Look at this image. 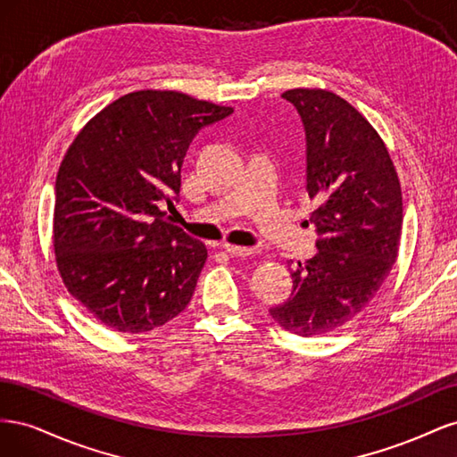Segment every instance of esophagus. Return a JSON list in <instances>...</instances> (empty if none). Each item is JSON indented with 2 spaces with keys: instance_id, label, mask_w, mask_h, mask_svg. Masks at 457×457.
<instances>
[{
  "instance_id": "1",
  "label": "esophagus",
  "mask_w": 457,
  "mask_h": 457,
  "mask_svg": "<svg viewBox=\"0 0 457 457\" xmlns=\"http://www.w3.org/2000/svg\"><path fill=\"white\" fill-rule=\"evenodd\" d=\"M223 250L232 255V257H250L255 253L253 247H244V245H232V244H223Z\"/></svg>"
}]
</instances>
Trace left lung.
Wrapping results in <instances>:
<instances>
[{
	"instance_id": "8db88e82",
	"label": "left lung",
	"mask_w": 457,
	"mask_h": 457,
	"mask_svg": "<svg viewBox=\"0 0 457 457\" xmlns=\"http://www.w3.org/2000/svg\"><path fill=\"white\" fill-rule=\"evenodd\" d=\"M282 96L305 126L318 253L299 262L292 297L270 316L286 331L316 337L353 322L389 276L403 232V190L379 133L353 104L318 87Z\"/></svg>"
}]
</instances>
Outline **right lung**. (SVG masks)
I'll list each match as a JSON object with an SVG mask.
<instances>
[{
  "mask_svg": "<svg viewBox=\"0 0 457 457\" xmlns=\"http://www.w3.org/2000/svg\"><path fill=\"white\" fill-rule=\"evenodd\" d=\"M232 112L179 91H133L68 146L54 183V261L71 295L104 326L143 334L190 303L207 250L162 205L177 200L195 135Z\"/></svg>",
  "mask_w": 457,
  "mask_h": 457,
  "instance_id": "add662e5",
  "label": "right lung"
}]
</instances>
